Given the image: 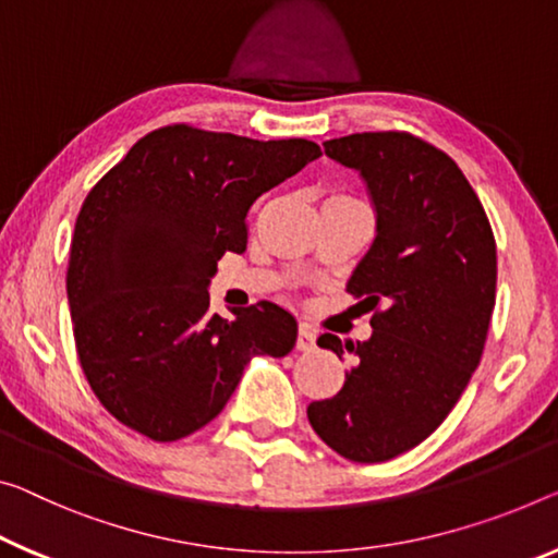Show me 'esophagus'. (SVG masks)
<instances>
[{
    "mask_svg": "<svg viewBox=\"0 0 558 558\" xmlns=\"http://www.w3.org/2000/svg\"><path fill=\"white\" fill-rule=\"evenodd\" d=\"M316 347V331L306 324H299V337H296V349L299 351H312Z\"/></svg>",
    "mask_w": 558,
    "mask_h": 558,
    "instance_id": "1",
    "label": "esophagus"
}]
</instances>
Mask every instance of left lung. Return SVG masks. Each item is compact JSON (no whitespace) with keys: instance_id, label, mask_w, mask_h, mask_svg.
Segmentation results:
<instances>
[{"instance_id":"1","label":"left lung","mask_w":558,"mask_h":558,"mask_svg":"<svg viewBox=\"0 0 558 558\" xmlns=\"http://www.w3.org/2000/svg\"><path fill=\"white\" fill-rule=\"evenodd\" d=\"M327 157L364 179L376 236L349 279L354 296L384 310L372 339L316 344L351 368L337 397L312 401L308 424L359 464L389 461L436 432L482 351L496 302V242L486 211L449 154L407 132L324 142Z\"/></svg>"}]
</instances>
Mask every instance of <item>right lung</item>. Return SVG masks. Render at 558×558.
Returning a JSON list of instances; mask_svg holds the SVG:
<instances>
[{
	"label": "right lung",
	"instance_id": "add662e5",
	"mask_svg": "<svg viewBox=\"0 0 558 558\" xmlns=\"http://www.w3.org/2000/svg\"><path fill=\"white\" fill-rule=\"evenodd\" d=\"M308 140L259 142L186 124L142 136L87 194L66 299L76 354L111 416L154 441L209 424L256 354L287 356L296 319L259 302L209 312L225 252L246 250L264 192L319 159Z\"/></svg>",
	"mask_w": 558,
	"mask_h": 558
}]
</instances>
